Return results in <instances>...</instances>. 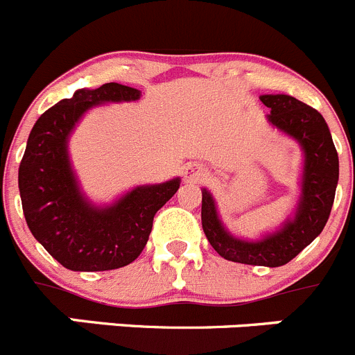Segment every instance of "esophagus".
Returning <instances> with one entry per match:
<instances>
[{"mask_svg": "<svg viewBox=\"0 0 355 355\" xmlns=\"http://www.w3.org/2000/svg\"><path fill=\"white\" fill-rule=\"evenodd\" d=\"M207 175V170L203 166H198V164H191V166L185 168V178L189 180H200Z\"/></svg>", "mask_w": 355, "mask_h": 355, "instance_id": "esophagus-1", "label": "esophagus"}]
</instances>
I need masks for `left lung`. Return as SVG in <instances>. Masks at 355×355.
<instances>
[{"instance_id": "obj_1", "label": "left lung", "mask_w": 355, "mask_h": 355, "mask_svg": "<svg viewBox=\"0 0 355 355\" xmlns=\"http://www.w3.org/2000/svg\"><path fill=\"white\" fill-rule=\"evenodd\" d=\"M271 108V124L296 138L304 150L301 200L294 220L278 233L250 243L230 236L217 217L214 200L207 189L201 198V224L211 247L224 259L254 266H284L312 243L326 226L338 184V152L329 128L315 108L287 94L261 96Z\"/></svg>"}]
</instances>
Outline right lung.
<instances>
[{"mask_svg": "<svg viewBox=\"0 0 355 355\" xmlns=\"http://www.w3.org/2000/svg\"><path fill=\"white\" fill-rule=\"evenodd\" d=\"M138 98V89L115 82L80 89L43 112L29 132L19 166L22 211L33 236L68 270L107 271L132 263L147 245L154 215L178 191V178L137 187L103 210L78 193L66 152L75 122L98 103Z\"/></svg>", "mask_w": 355, "mask_h": 355, "instance_id": "obj_1", "label": "right lung"}]
</instances>
